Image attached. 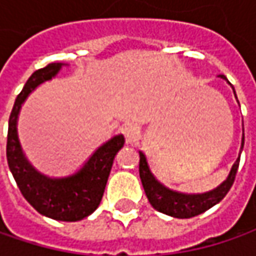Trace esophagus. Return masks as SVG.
<instances>
[{
	"instance_id": "obj_1",
	"label": "esophagus",
	"mask_w": 256,
	"mask_h": 256,
	"mask_svg": "<svg viewBox=\"0 0 256 256\" xmlns=\"http://www.w3.org/2000/svg\"><path fill=\"white\" fill-rule=\"evenodd\" d=\"M122 132L125 135V138H126V142H135L140 138V131L135 126H132V125L125 126Z\"/></svg>"
}]
</instances>
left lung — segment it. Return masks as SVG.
Returning a JSON list of instances; mask_svg holds the SVG:
<instances>
[{
  "label": "left lung",
  "mask_w": 256,
  "mask_h": 256,
  "mask_svg": "<svg viewBox=\"0 0 256 256\" xmlns=\"http://www.w3.org/2000/svg\"><path fill=\"white\" fill-rule=\"evenodd\" d=\"M221 78L226 80L225 75H221ZM234 94H235V90H234ZM242 148H244V134H242L241 151ZM240 160H241V155L232 165L228 178L222 182L218 188L205 192V194H181V192L172 191L170 188H166L161 182L156 181L142 152H140V176L142 181L146 198L156 211L166 214L174 218H192L202 212L208 211L214 205H216L218 202L224 200V196L231 190L232 184L235 181L236 171L240 166Z\"/></svg>",
  "instance_id": "obj_1"
}]
</instances>
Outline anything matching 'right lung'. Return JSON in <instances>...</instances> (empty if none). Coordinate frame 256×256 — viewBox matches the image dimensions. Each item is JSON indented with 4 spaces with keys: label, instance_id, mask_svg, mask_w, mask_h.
<instances>
[{
    "label": "right lung",
    "instance_id": "right-lung-1",
    "mask_svg": "<svg viewBox=\"0 0 256 256\" xmlns=\"http://www.w3.org/2000/svg\"><path fill=\"white\" fill-rule=\"evenodd\" d=\"M60 62L35 71L15 100L8 121L6 161L24 198L40 214L56 221L74 222L91 215L102 200L114 158L124 146L125 138L116 135L100 146L84 168L72 176L52 180L36 172L25 160L16 135V118L28 94L36 85L51 80L61 68Z\"/></svg>",
    "mask_w": 256,
    "mask_h": 256
}]
</instances>
